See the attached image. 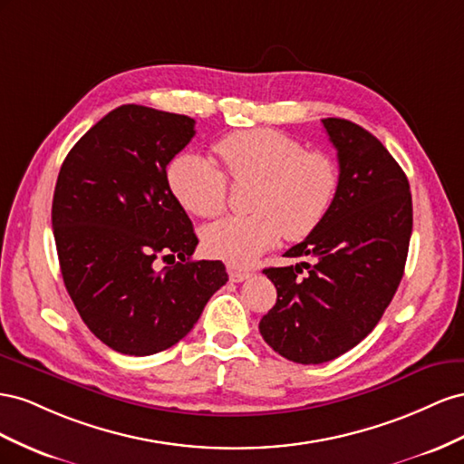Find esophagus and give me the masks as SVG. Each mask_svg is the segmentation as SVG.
Listing matches in <instances>:
<instances>
[{"mask_svg": "<svg viewBox=\"0 0 464 464\" xmlns=\"http://www.w3.org/2000/svg\"><path fill=\"white\" fill-rule=\"evenodd\" d=\"M227 274H229V280L231 282H245L250 277V272L248 270H241L237 266H227Z\"/></svg>", "mask_w": 464, "mask_h": 464, "instance_id": "obj_1", "label": "esophagus"}]
</instances>
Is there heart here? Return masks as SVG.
<instances>
[{
	"instance_id": "1",
	"label": "heart",
	"mask_w": 464,
	"mask_h": 464,
	"mask_svg": "<svg viewBox=\"0 0 464 464\" xmlns=\"http://www.w3.org/2000/svg\"><path fill=\"white\" fill-rule=\"evenodd\" d=\"M214 150L223 170L200 153L184 151L169 163L167 182L180 206L198 218H216L227 206V177L255 184L248 196L255 214L225 218L202 233L206 253L229 266L253 264L284 233L291 241L305 239L336 204L342 182L336 159L307 151L280 130H237L219 138Z\"/></svg>"
}]
</instances>
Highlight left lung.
Segmentation results:
<instances>
[{"instance_id": "8db88e82", "label": "left lung", "mask_w": 464, "mask_h": 464, "mask_svg": "<svg viewBox=\"0 0 464 464\" xmlns=\"http://www.w3.org/2000/svg\"><path fill=\"white\" fill-rule=\"evenodd\" d=\"M338 151L340 192L328 218L285 256H313L266 268L276 305L258 324L285 360L314 365L357 346L381 321L399 287L412 235V196L401 165L373 134L343 118H324Z\"/></svg>"}]
</instances>
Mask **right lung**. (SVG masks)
<instances>
[{"instance_id": "add662e5", "label": "right lung", "mask_w": 464, "mask_h": 464, "mask_svg": "<svg viewBox=\"0 0 464 464\" xmlns=\"http://www.w3.org/2000/svg\"><path fill=\"white\" fill-rule=\"evenodd\" d=\"M190 116L122 104L92 126L60 169L52 227L65 289L102 343L151 355L187 336L229 280L223 262L190 260L192 221L167 165L194 138ZM177 256L163 271L154 260Z\"/></svg>"}]
</instances>
